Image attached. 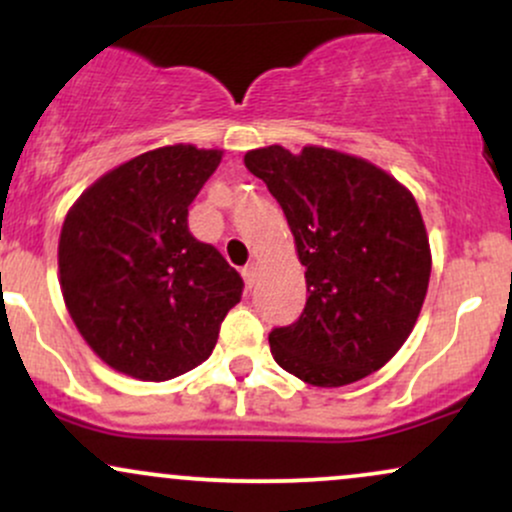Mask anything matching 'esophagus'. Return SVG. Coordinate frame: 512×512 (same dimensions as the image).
<instances>
[{"label":"esophagus","mask_w":512,"mask_h":512,"mask_svg":"<svg viewBox=\"0 0 512 512\" xmlns=\"http://www.w3.org/2000/svg\"><path fill=\"white\" fill-rule=\"evenodd\" d=\"M243 279H245V284L248 286H252L257 281V264L252 262V264H245L243 267Z\"/></svg>","instance_id":"34e87169"}]
</instances>
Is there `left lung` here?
<instances>
[{"label":"left lung","instance_id":"1","mask_svg":"<svg viewBox=\"0 0 512 512\" xmlns=\"http://www.w3.org/2000/svg\"><path fill=\"white\" fill-rule=\"evenodd\" d=\"M245 168L284 209L308 286L301 317L269 332L274 361L317 387L383 368L414 330L431 276L416 199L373 163L322 146H264Z\"/></svg>","mask_w":512,"mask_h":512}]
</instances>
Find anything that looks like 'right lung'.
Returning a JSON list of instances; mask_svg holds the SVG:
<instances>
[{
  "instance_id": "add662e5",
  "label": "right lung",
  "mask_w": 512,
  "mask_h": 512,
  "mask_svg": "<svg viewBox=\"0 0 512 512\" xmlns=\"http://www.w3.org/2000/svg\"><path fill=\"white\" fill-rule=\"evenodd\" d=\"M221 151L163 146L76 199L60 236L62 296L86 344L120 373L170 380L207 361L243 279L187 228Z\"/></svg>"
}]
</instances>
